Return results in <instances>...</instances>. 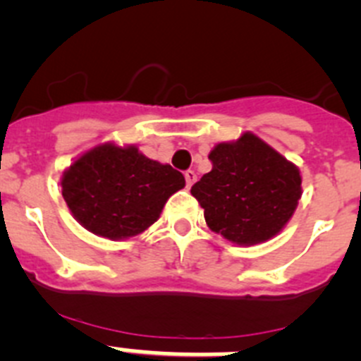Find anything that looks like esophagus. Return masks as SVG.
I'll use <instances>...</instances> for the list:
<instances>
[{
  "instance_id": "1",
  "label": "esophagus",
  "mask_w": 361,
  "mask_h": 361,
  "mask_svg": "<svg viewBox=\"0 0 361 361\" xmlns=\"http://www.w3.org/2000/svg\"><path fill=\"white\" fill-rule=\"evenodd\" d=\"M184 177H185V185H188V188H191L196 180V173L192 172V170H188V172L184 173Z\"/></svg>"
}]
</instances>
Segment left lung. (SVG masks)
I'll return each instance as SVG.
<instances>
[{
  "instance_id": "obj_1",
  "label": "left lung",
  "mask_w": 361,
  "mask_h": 361,
  "mask_svg": "<svg viewBox=\"0 0 361 361\" xmlns=\"http://www.w3.org/2000/svg\"><path fill=\"white\" fill-rule=\"evenodd\" d=\"M209 159L212 170L191 188L207 226L242 247L279 235L302 198L298 166L251 131L216 144Z\"/></svg>"
}]
</instances>
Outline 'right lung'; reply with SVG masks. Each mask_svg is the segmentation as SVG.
<instances>
[{"label":"right lung","instance_id":"add662e5","mask_svg":"<svg viewBox=\"0 0 361 361\" xmlns=\"http://www.w3.org/2000/svg\"><path fill=\"white\" fill-rule=\"evenodd\" d=\"M185 185L180 172L147 158L137 145L105 142L73 159L61 176L63 198L80 226L98 237H137L159 219Z\"/></svg>","mask_w":361,"mask_h":361}]
</instances>
